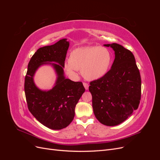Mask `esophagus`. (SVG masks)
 <instances>
[{"label": "esophagus", "instance_id": "34e87169", "mask_svg": "<svg viewBox=\"0 0 160 160\" xmlns=\"http://www.w3.org/2000/svg\"><path fill=\"white\" fill-rule=\"evenodd\" d=\"M83 86H84V88H85V89L86 90H88L89 89V84L88 83H85V82H84V83H83Z\"/></svg>", "mask_w": 160, "mask_h": 160}]
</instances>
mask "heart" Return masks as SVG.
I'll return each instance as SVG.
<instances>
[{
  "instance_id": "b5f03b06",
  "label": "heart",
  "mask_w": 160,
  "mask_h": 160,
  "mask_svg": "<svg viewBox=\"0 0 160 160\" xmlns=\"http://www.w3.org/2000/svg\"><path fill=\"white\" fill-rule=\"evenodd\" d=\"M112 55L110 51L103 47H86L77 48L70 53L69 59L64 62V69L71 78H75L77 71L86 79L93 81L103 77L109 71Z\"/></svg>"
}]
</instances>
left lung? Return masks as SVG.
<instances>
[{
  "instance_id": "left-lung-1",
  "label": "left lung",
  "mask_w": 160,
  "mask_h": 160,
  "mask_svg": "<svg viewBox=\"0 0 160 160\" xmlns=\"http://www.w3.org/2000/svg\"><path fill=\"white\" fill-rule=\"evenodd\" d=\"M104 46L115 51L114 61L103 77L90 82L89 89L96 118L103 125L115 126L138 108L142 81L132 52L117 43Z\"/></svg>"
}]
</instances>
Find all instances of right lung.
Wrapping results in <instances>:
<instances>
[{
    "instance_id": "obj_1",
    "label": "right lung",
    "mask_w": 160,
    "mask_h": 160,
    "mask_svg": "<svg viewBox=\"0 0 160 160\" xmlns=\"http://www.w3.org/2000/svg\"><path fill=\"white\" fill-rule=\"evenodd\" d=\"M69 47V41L62 38L54 45L39 48L28 62L25 76L28 109L38 122L51 129H63L71 123L75 106L85 91L82 82L72 81L64 76L63 65ZM43 64H51L58 75L55 86L49 91L39 90L33 81L36 71Z\"/></svg>"
}]
</instances>
